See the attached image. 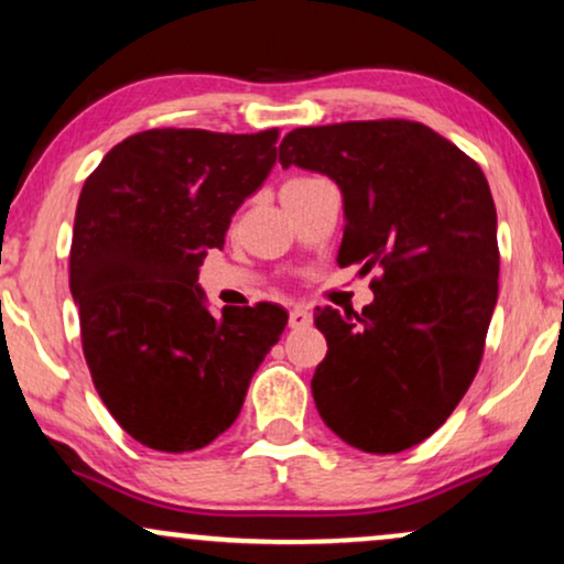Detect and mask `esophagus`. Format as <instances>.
<instances>
[{"label": "esophagus", "mask_w": 564, "mask_h": 564, "mask_svg": "<svg viewBox=\"0 0 564 564\" xmlns=\"http://www.w3.org/2000/svg\"><path fill=\"white\" fill-rule=\"evenodd\" d=\"M310 323H313V315H310L304 307H294L289 313V326L291 328H307Z\"/></svg>", "instance_id": "34e87169"}]
</instances>
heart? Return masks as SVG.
Segmentation results:
<instances>
[{
    "label": "heart",
    "mask_w": 564,
    "mask_h": 564,
    "mask_svg": "<svg viewBox=\"0 0 564 564\" xmlns=\"http://www.w3.org/2000/svg\"><path fill=\"white\" fill-rule=\"evenodd\" d=\"M300 180H304V177H296V180H289V183H300ZM289 183H286V185H289Z\"/></svg>",
    "instance_id": "heart-1"
}]
</instances>
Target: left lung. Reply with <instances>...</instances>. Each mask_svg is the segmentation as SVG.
Listing matches in <instances>:
<instances>
[{
  "mask_svg": "<svg viewBox=\"0 0 564 564\" xmlns=\"http://www.w3.org/2000/svg\"><path fill=\"white\" fill-rule=\"evenodd\" d=\"M278 161L339 185L336 262L381 268L364 313H315L328 345L315 408L352 448H413L451 416L482 358L498 300L488 180L451 140L405 119L294 129Z\"/></svg>",
  "mask_w": 564,
  "mask_h": 564,
  "instance_id": "obj_1",
  "label": "left lung"
}]
</instances>
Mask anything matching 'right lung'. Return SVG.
<instances>
[{
    "instance_id": "add662e5",
    "label": "right lung",
    "mask_w": 564,
    "mask_h": 564,
    "mask_svg": "<svg viewBox=\"0 0 564 564\" xmlns=\"http://www.w3.org/2000/svg\"><path fill=\"white\" fill-rule=\"evenodd\" d=\"M275 140L278 129H148L82 187L70 294L84 358L111 416L148 448L198 451L223 435L286 328L270 302L215 318L198 286L204 257L275 166Z\"/></svg>"
}]
</instances>
